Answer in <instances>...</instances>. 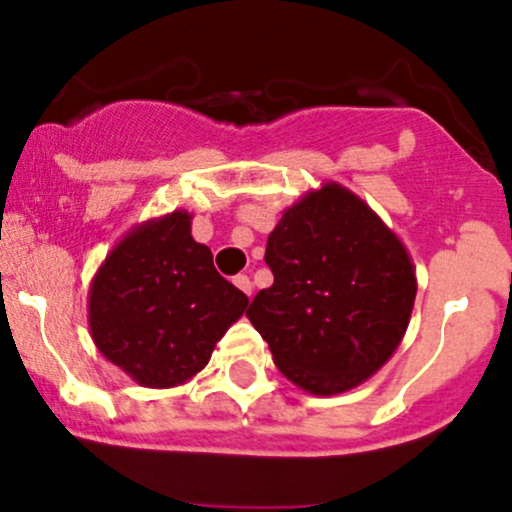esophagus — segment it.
Instances as JSON below:
<instances>
[{"label":"esophagus","mask_w":512,"mask_h":512,"mask_svg":"<svg viewBox=\"0 0 512 512\" xmlns=\"http://www.w3.org/2000/svg\"><path fill=\"white\" fill-rule=\"evenodd\" d=\"M232 282H235L237 289H242V292H245L247 297H250V294H252V280H250V277H247V275H237Z\"/></svg>","instance_id":"obj_1"}]
</instances>
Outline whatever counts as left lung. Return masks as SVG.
Masks as SVG:
<instances>
[{"label":"left lung","instance_id":"obj_1","mask_svg":"<svg viewBox=\"0 0 512 512\" xmlns=\"http://www.w3.org/2000/svg\"><path fill=\"white\" fill-rule=\"evenodd\" d=\"M275 282L247 309L277 369L334 396L379 371L404 339L416 272L404 242L352 190L324 183L267 237Z\"/></svg>","mask_w":512,"mask_h":512}]
</instances>
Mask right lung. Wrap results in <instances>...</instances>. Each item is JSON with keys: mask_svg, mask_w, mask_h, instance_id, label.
I'll list each match as a JSON object with an SVG mask.
<instances>
[{"mask_svg": "<svg viewBox=\"0 0 512 512\" xmlns=\"http://www.w3.org/2000/svg\"><path fill=\"white\" fill-rule=\"evenodd\" d=\"M175 210L136 225L103 260L89 289L96 349L148 389L193 379L250 299L218 275L210 247Z\"/></svg>", "mask_w": 512, "mask_h": 512, "instance_id": "1", "label": "right lung"}]
</instances>
